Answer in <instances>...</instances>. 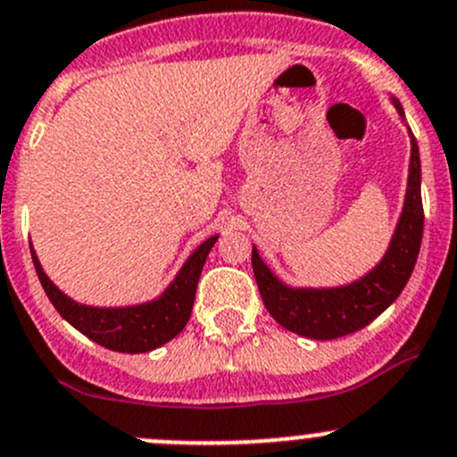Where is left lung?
Listing matches in <instances>:
<instances>
[{
	"label": "left lung",
	"instance_id": "1",
	"mask_svg": "<svg viewBox=\"0 0 457 457\" xmlns=\"http://www.w3.org/2000/svg\"><path fill=\"white\" fill-rule=\"evenodd\" d=\"M397 112L404 117L400 104ZM424 230L422 193H420V151L411 139L409 188L404 211L386 255L367 278L342 288H288L266 269L253 248V273L266 311L278 324L311 340H336L371 324L388 304L397 300L418 262Z\"/></svg>",
	"mask_w": 457,
	"mask_h": 457
}]
</instances>
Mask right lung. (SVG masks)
Returning <instances> with one entry per match:
<instances>
[{
    "mask_svg": "<svg viewBox=\"0 0 457 457\" xmlns=\"http://www.w3.org/2000/svg\"><path fill=\"white\" fill-rule=\"evenodd\" d=\"M215 237H209L182 266L175 282L166 288L164 295L155 302L139 306H129V309H93V306L77 304V302L66 297L39 266L35 251L33 255L35 270L46 291L48 300L57 309V313L73 324L79 333L97 342L99 346L120 353H146V351L157 349L173 340L191 318L193 302H195V288L200 282L202 266H204L209 251L213 248Z\"/></svg>",
    "mask_w": 457,
    "mask_h": 457,
    "instance_id": "obj_1",
    "label": "right lung"
}]
</instances>
